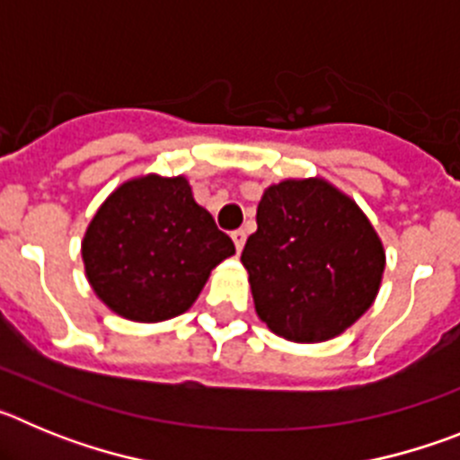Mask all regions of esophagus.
<instances>
[{
	"label": "esophagus",
	"mask_w": 460,
	"mask_h": 460,
	"mask_svg": "<svg viewBox=\"0 0 460 460\" xmlns=\"http://www.w3.org/2000/svg\"><path fill=\"white\" fill-rule=\"evenodd\" d=\"M230 237H233V242H234V246H237V251H242L243 243H246V233H243V230H234V233L230 234Z\"/></svg>",
	"instance_id": "34e87169"
}]
</instances>
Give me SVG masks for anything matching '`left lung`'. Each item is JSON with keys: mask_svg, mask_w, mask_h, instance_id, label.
I'll return each instance as SVG.
<instances>
[{"mask_svg": "<svg viewBox=\"0 0 460 460\" xmlns=\"http://www.w3.org/2000/svg\"><path fill=\"white\" fill-rule=\"evenodd\" d=\"M246 239L255 311L274 334L318 343L341 334L373 304L385 251L359 207L323 180L270 186Z\"/></svg>", "mask_w": 460, "mask_h": 460, "instance_id": "8db88e82", "label": "left lung"}]
</instances>
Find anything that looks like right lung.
<instances>
[{
	"instance_id": "right-lung-1",
	"label": "right lung",
	"mask_w": 460,
	"mask_h": 460,
	"mask_svg": "<svg viewBox=\"0 0 460 460\" xmlns=\"http://www.w3.org/2000/svg\"><path fill=\"white\" fill-rule=\"evenodd\" d=\"M234 253L184 177L147 174L101 205L83 242L93 292L119 315L161 323L198 299L209 271Z\"/></svg>"
}]
</instances>
